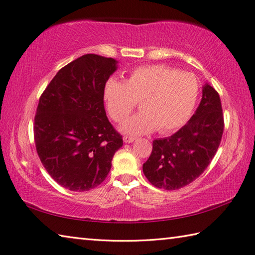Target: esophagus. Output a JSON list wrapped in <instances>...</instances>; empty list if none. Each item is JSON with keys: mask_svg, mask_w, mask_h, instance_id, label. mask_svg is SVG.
Instances as JSON below:
<instances>
[{"mask_svg": "<svg viewBox=\"0 0 255 255\" xmlns=\"http://www.w3.org/2000/svg\"><path fill=\"white\" fill-rule=\"evenodd\" d=\"M134 140H136V138L130 137V136H124V142L125 143H131V142L134 141Z\"/></svg>", "mask_w": 255, "mask_h": 255, "instance_id": "esophagus-1", "label": "esophagus"}]
</instances>
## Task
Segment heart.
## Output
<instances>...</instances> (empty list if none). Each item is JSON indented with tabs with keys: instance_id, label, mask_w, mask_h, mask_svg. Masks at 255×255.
Masks as SVG:
<instances>
[{
	"instance_id": "obj_1",
	"label": "heart",
	"mask_w": 255,
	"mask_h": 255,
	"mask_svg": "<svg viewBox=\"0 0 255 255\" xmlns=\"http://www.w3.org/2000/svg\"><path fill=\"white\" fill-rule=\"evenodd\" d=\"M199 85L194 74L162 64L136 68L125 82L111 78L104 100L111 117L122 123L139 102L138 113L125 122L121 130L128 134L153 131L167 133L187 122L197 102Z\"/></svg>"
}]
</instances>
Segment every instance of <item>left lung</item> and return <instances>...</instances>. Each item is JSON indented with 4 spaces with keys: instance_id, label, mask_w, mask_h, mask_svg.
Returning a JSON list of instances; mask_svg holds the SVG:
<instances>
[{
    "instance_id": "1",
    "label": "left lung",
    "mask_w": 255,
    "mask_h": 255,
    "mask_svg": "<svg viewBox=\"0 0 255 255\" xmlns=\"http://www.w3.org/2000/svg\"><path fill=\"white\" fill-rule=\"evenodd\" d=\"M224 126L219 94L206 83L199 106L185 126L171 137L154 140L152 152L142 165L143 174L152 185L166 191L188 185L217 152Z\"/></svg>"
}]
</instances>
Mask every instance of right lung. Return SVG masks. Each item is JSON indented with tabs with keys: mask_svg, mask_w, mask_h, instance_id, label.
<instances>
[{
	"mask_svg": "<svg viewBox=\"0 0 255 255\" xmlns=\"http://www.w3.org/2000/svg\"><path fill=\"white\" fill-rule=\"evenodd\" d=\"M116 70L115 59L88 53L59 70L39 99L37 153L49 175L70 191L99 186L123 145L104 108L105 84Z\"/></svg>",
	"mask_w": 255,
	"mask_h": 255,
	"instance_id": "1",
	"label": "right lung"
}]
</instances>
